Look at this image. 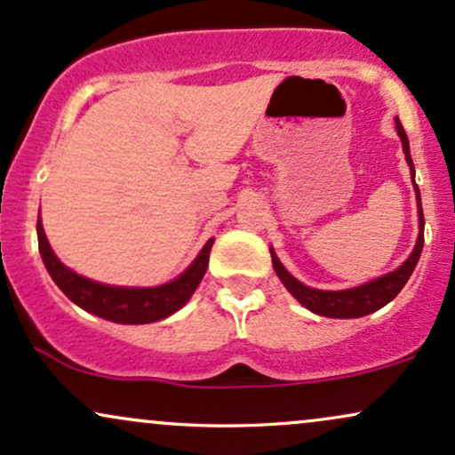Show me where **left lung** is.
I'll use <instances>...</instances> for the list:
<instances>
[{
  "label": "left lung",
  "mask_w": 455,
  "mask_h": 455,
  "mask_svg": "<svg viewBox=\"0 0 455 455\" xmlns=\"http://www.w3.org/2000/svg\"><path fill=\"white\" fill-rule=\"evenodd\" d=\"M395 128H398V134L402 139V149H404L406 162L411 166V173L415 175V166H412L411 160V151H409V139H406L404 128H402L400 119H395ZM415 184V180H412ZM417 190V205H419V237H417L415 250L411 252V257L402 263V267H398L391 274L383 275V278H377L368 284L357 286V289H348V291H318V289H310V286L301 284L299 280H295L289 271L284 269V265L280 263L278 257L271 252V263H274L275 274L282 280V284L291 291V295L299 301L301 306H306L307 310L316 312L321 316H331V318H357V316H365L370 312H377L379 307H383L385 304H389L395 295L400 293L402 286L406 284L411 278L412 269H415L417 260L421 257V248H424V212H421V198H419V188L415 184Z\"/></svg>",
  "instance_id": "8db88e82"
}]
</instances>
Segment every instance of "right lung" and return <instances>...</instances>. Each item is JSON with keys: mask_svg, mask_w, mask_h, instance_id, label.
<instances>
[{"mask_svg": "<svg viewBox=\"0 0 455 455\" xmlns=\"http://www.w3.org/2000/svg\"><path fill=\"white\" fill-rule=\"evenodd\" d=\"M38 248L43 260L49 269L51 278L64 291L70 301L81 306L83 310L92 315L107 318L113 323H124V325H143V323H154L166 318L190 299L196 291L198 282L205 275L207 265H210V252L213 239L205 243L195 263L188 267L180 278L169 282V284L154 286V289H124V286H107L92 282L83 275L75 274L61 265L51 250L49 239H46L43 224L38 218Z\"/></svg>", "mask_w": 455, "mask_h": 455, "instance_id": "right-lung-1", "label": "right lung"}]
</instances>
